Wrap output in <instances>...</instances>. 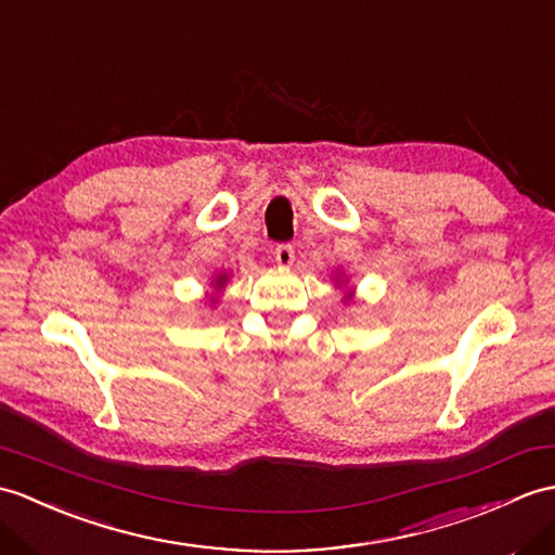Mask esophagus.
<instances>
[{
	"mask_svg": "<svg viewBox=\"0 0 555 555\" xmlns=\"http://www.w3.org/2000/svg\"><path fill=\"white\" fill-rule=\"evenodd\" d=\"M274 257L281 267H291L295 260V250L291 243H279V246L274 248Z\"/></svg>",
	"mask_w": 555,
	"mask_h": 555,
	"instance_id": "1",
	"label": "esophagus"
}]
</instances>
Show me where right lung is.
Segmentation results:
<instances>
[{"mask_svg":"<svg viewBox=\"0 0 555 555\" xmlns=\"http://www.w3.org/2000/svg\"><path fill=\"white\" fill-rule=\"evenodd\" d=\"M224 283H227V276L222 274V276H217V281H215V286H217V288H222V286H224Z\"/></svg>","mask_w":555,"mask_h":555,"instance_id":"1","label":"right lung"}]
</instances>
